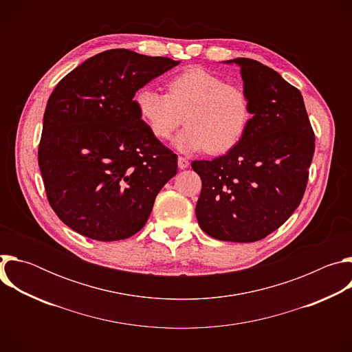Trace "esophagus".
<instances>
[{
    "mask_svg": "<svg viewBox=\"0 0 352 352\" xmlns=\"http://www.w3.org/2000/svg\"><path fill=\"white\" fill-rule=\"evenodd\" d=\"M188 166H189V162H188L185 157L179 156V157H178V168H179V170H185Z\"/></svg>",
    "mask_w": 352,
    "mask_h": 352,
    "instance_id": "34e87169",
    "label": "esophagus"
}]
</instances>
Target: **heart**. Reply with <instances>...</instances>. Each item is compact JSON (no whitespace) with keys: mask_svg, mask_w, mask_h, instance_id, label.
<instances>
[{"mask_svg":"<svg viewBox=\"0 0 352 352\" xmlns=\"http://www.w3.org/2000/svg\"><path fill=\"white\" fill-rule=\"evenodd\" d=\"M133 102L140 120L160 140L171 136L184 116L186 126L174 139L182 152L205 148L210 155L226 153L242 139L252 117L246 91L202 67L173 76L167 93L140 87Z\"/></svg>","mask_w":352,"mask_h":352,"instance_id":"b5f03b06","label":"heart"}]
</instances>
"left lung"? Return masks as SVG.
I'll return each mask as SVG.
<instances>
[{
  "label": "left lung",
  "mask_w": 352,
  "mask_h": 352,
  "mask_svg": "<svg viewBox=\"0 0 352 352\" xmlns=\"http://www.w3.org/2000/svg\"><path fill=\"white\" fill-rule=\"evenodd\" d=\"M241 68L252 118L227 155L192 163L202 179L197 223L220 241L255 242L283 226L305 193L315 133L300 91L250 58Z\"/></svg>",
  "instance_id": "8db88e82"
}]
</instances>
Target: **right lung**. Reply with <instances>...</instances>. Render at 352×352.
<instances>
[{"label": "right lung", "mask_w": 352, "mask_h": 352, "mask_svg": "<svg viewBox=\"0 0 352 352\" xmlns=\"http://www.w3.org/2000/svg\"><path fill=\"white\" fill-rule=\"evenodd\" d=\"M178 64L107 50L71 71L50 96L38 167L50 206L74 231L109 242L146 224L178 166L140 120L133 97Z\"/></svg>", "instance_id": "obj_1"}]
</instances>
